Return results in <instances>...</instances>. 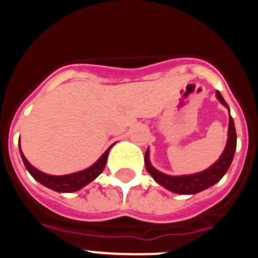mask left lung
<instances>
[{"label": "left lung", "instance_id": "obj_1", "mask_svg": "<svg viewBox=\"0 0 258 258\" xmlns=\"http://www.w3.org/2000/svg\"><path fill=\"white\" fill-rule=\"evenodd\" d=\"M216 97L218 101L223 104L225 107L229 108L227 103L222 98L220 92H216ZM230 111V109H229ZM236 150V132L235 125L232 121V117L230 116L229 118V132H227V143L226 147L223 150L222 155L220 156L213 165H211L208 169L203 170V172L195 173V174H187V175H168L165 173H161L160 170H157L156 168L151 165L150 163V151L147 149L145 155V164L147 172L151 174L152 178L161 184L166 190L172 191L174 194H181V195H192V194H198L200 191L206 190V188L211 187L214 183H217L223 175L226 174L227 169L231 165V161L234 159V154Z\"/></svg>", "mask_w": 258, "mask_h": 258}]
</instances>
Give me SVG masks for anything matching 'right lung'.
I'll use <instances>...</instances> for the list:
<instances>
[{"label":"right lung","instance_id":"add662e5","mask_svg":"<svg viewBox=\"0 0 258 258\" xmlns=\"http://www.w3.org/2000/svg\"><path fill=\"white\" fill-rule=\"evenodd\" d=\"M111 147H112V146H111ZM111 147L107 149L106 152H104V154L102 155V156L99 157V159H98L92 166H89V168H86V169L84 170H80V172L71 173V174H66V175L46 174V173L36 169L35 166L32 165V164L27 160L26 156L23 155L22 149L19 150H20V155H22L23 163H24V165H26L29 174H31L36 181L40 182L41 184H44L45 187L50 188V190L58 191V192H75V191H79L80 188L85 187L86 184L90 183L92 181H94L98 175L103 172Z\"/></svg>","mask_w":258,"mask_h":258}]
</instances>
